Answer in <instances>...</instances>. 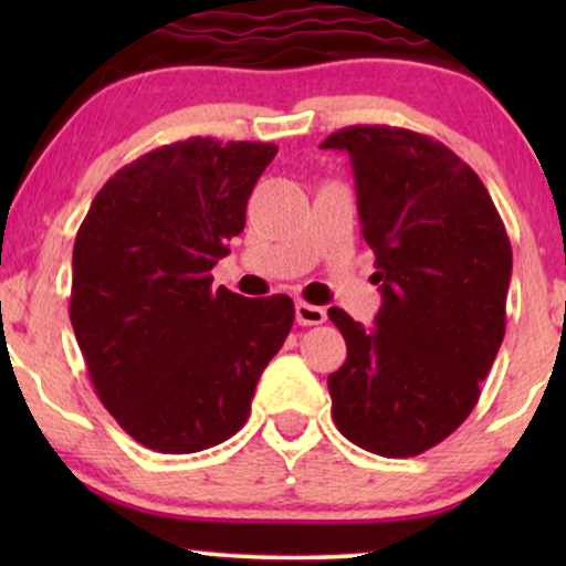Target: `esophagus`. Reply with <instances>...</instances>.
Listing matches in <instances>:
<instances>
[{"mask_svg":"<svg viewBox=\"0 0 566 566\" xmlns=\"http://www.w3.org/2000/svg\"><path fill=\"white\" fill-rule=\"evenodd\" d=\"M327 319V311L322 305H311L305 301L295 303V322L303 324V327H314V324H322Z\"/></svg>","mask_w":566,"mask_h":566,"instance_id":"34e87169","label":"esophagus"}]
</instances>
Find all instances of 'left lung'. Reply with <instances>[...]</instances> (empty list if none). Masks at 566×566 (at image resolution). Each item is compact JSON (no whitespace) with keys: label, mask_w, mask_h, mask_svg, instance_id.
<instances>
[{"label":"left lung","mask_w":566,"mask_h":566,"mask_svg":"<svg viewBox=\"0 0 566 566\" xmlns=\"http://www.w3.org/2000/svg\"><path fill=\"white\" fill-rule=\"evenodd\" d=\"M322 148L350 157L382 295L369 329L329 308L348 346L327 378L335 426L361 450L412 458L476 407L505 335L509 233L479 175L428 135L354 125Z\"/></svg>","instance_id":"1"}]
</instances>
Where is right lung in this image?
Masks as SVG:
<instances>
[{
    "mask_svg": "<svg viewBox=\"0 0 566 566\" xmlns=\"http://www.w3.org/2000/svg\"><path fill=\"white\" fill-rule=\"evenodd\" d=\"M274 157V143H170L108 178L82 220L71 327L103 407L148 450L231 439L287 340V295L252 301L210 276Z\"/></svg>",
    "mask_w": 566,
    "mask_h": 566,
    "instance_id": "obj_1",
    "label": "right lung"
}]
</instances>
